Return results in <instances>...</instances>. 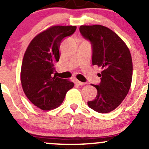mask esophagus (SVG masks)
<instances>
[{
  "label": "esophagus",
  "instance_id": "34e87169",
  "mask_svg": "<svg viewBox=\"0 0 149 149\" xmlns=\"http://www.w3.org/2000/svg\"><path fill=\"white\" fill-rule=\"evenodd\" d=\"M76 83L77 84H78V85H83L85 84V83H83V82H80V81H79V80H76Z\"/></svg>",
  "mask_w": 149,
  "mask_h": 149
}]
</instances>
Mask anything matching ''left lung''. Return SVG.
<instances>
[{"label": "left lung", "mask_w": 149, "mask_h": 149, "mask_svg": "<svg viewBox=\"0 0 149 149\" xmlns=\"http://www.w3.org/2000/svg\"><path fill=\"white\" fill-rule=\"evenodd\" d=\"M80 31L92 45V65L102 68L97 97L88 107L100 113L116 109L127 96L132 79L130 51L123 40L110 29L102 25H83Z\"/></svg>", "instance_id": "left-lung-1"}]
</instances>
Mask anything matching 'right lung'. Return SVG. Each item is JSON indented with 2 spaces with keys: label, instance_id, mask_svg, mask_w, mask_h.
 Wrapping results in <instances>:
<instances>
[{
  "label": "right lung",
  "instance_id": "1",
  "mask_svg": "<svg viewBox=\"0 0 149 149\" xmlns=\"http://www.w3.org/2000/svg\"><path fill=\"white\" fill-rule=\"evenodd\" d=\"M76 26H52L33 38L26 49L21 68L22 86L26 96L43 111L56 109L74 83L54 76L60 57L63 38L72 35Z\"/></svg>",
  "mask_w": 149,
  "mask_h": 149
}]
</instances>
